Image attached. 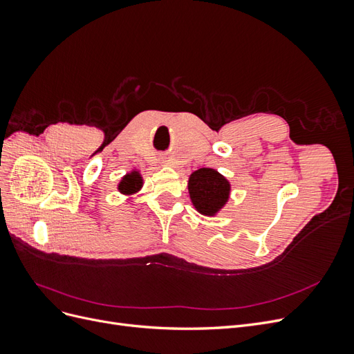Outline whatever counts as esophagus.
Listing matches in <instances>:
<instances>
[{
  "label": "esophagus",
  "instance_id": "obj_1",
  "mask_svg": "<svg viewBox=\"0 0 354 354\" xmlns=\"http://www.w3.org/2000/svg\"><path fill=\"white\" fill-rule=\"evenodd\" d=\"M167 164H169V162H167Z\"/></svg>",
  "mask_w": 354,
  "mask_h": 354
}]
</instances>
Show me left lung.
<instances>
[{
    "label": "left lung",
    "instance_id": "8db88e82",
    "mask_svg": "<svg viewBox=\"0 0 354 354\" xmlns=\"http://www.w3.org/2000/svg\"><path fill=\"white\" fill-rule=\"evenodd\" d=\"M189 195L198 212L214 217L226 205L230 195V183L218 171L199 168L189 177Z\"/></svg>",
    "mask_w": 354,
    "mask_h": 354
}]
</instances>
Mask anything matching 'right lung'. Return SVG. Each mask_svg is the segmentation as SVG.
Instances as JSON below:
<instances>
[{
  "mask_svg": "<svg viewBox=\"0 0 354 354\" xmlns=\"http://www.w3.org/2000/svg\"><path fill=\"white\" fill-rule=\"evenodd\" d=\"M142 186H143V177L140 176L138 171L134 169V171H131V173L125 174L121 178L120 185H118V190H120L124 195H133V194H136V192L140 190Z\"/></svg>",
  "mask_w": 354,
  "mask_h": 354,
  "instance_id": "add662e5",
  "label": "right lung"
}]
</instances>
